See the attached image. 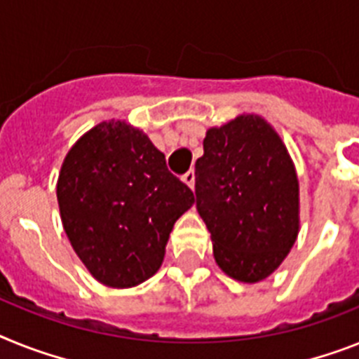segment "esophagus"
Instances as JSON below:
<instances>
[{
	"label": "esophagus",
	"mask_w": 359,
	"mask_h": 359,
	"mask_svg": "<svg viewBox=\"0 0 359 359\" xmlns=\"http://www.w3.org/2000/svg\"><path fill=\"white\" fill-rule=\"evenodd\" d=\"M182 180H184V182L189 186V188L194 189V188H195V171H194V170H189L188 173L182 175Z\"/></svg>",
	"instance_id": "34e87169"
}]
</instances>
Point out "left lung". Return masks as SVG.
Here are the masks:
<instances>
[{
	"mask_svg": "<svg viewBox=\"0 0 359 359\" xmlns=\"http://www.w3.org/2000/svg\"><path fill=\"white\" fill-rule=\"evenodd\" d=\"M203 146L195 195L215 263L236 281H263L299 233L296 165L279 133L254 113L210 128Z\"/></svg>",
	"mask_w": 359,
	"mask_h": 359,
	"instance_id": "1",
	"label": "left lung"
}]
</instances>
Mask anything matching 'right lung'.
<instances>
[{
  "mask_svg": "<svg viewBox=\"0 0 359 359\" xmlns=\"http://www.w3.org/2000/svg\"><path fill=\"white\" fill-rule=\"evenodd\" d=\"M56 197L72 250L111 288L155 276L173 224L195 203L149 137L114 118L96 123L69 149Z\"/></svg>",
  "mask_w": 359,
  "mask_h": 359,
  "instance_id": "add662e5",
  "label": "right lung"
}]
</instances>
